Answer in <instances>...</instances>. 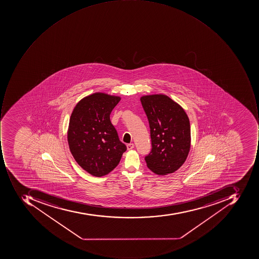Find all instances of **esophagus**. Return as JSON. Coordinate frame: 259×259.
<instances>
[{
    "label": "esophagus",
    "mask_w": 259,
    "mask_h": 259,
    "mask_svg": "<svg viewBox=\"0 0 259 259\" xmlns=\"http://www.w3.org/2000/svg\"><path fill=\"white\" fill-rule=\"evenodd\" d=\"M135 146H134L133 143L127 144V150H131V149H134Z\"/></svg>",
    "instance_id": "obj_1"
}]
</instances>
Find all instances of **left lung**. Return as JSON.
<instances>
[{"mask_svg":"<svg viewBox=\"0 0 259 259\" xmlns=\"http://www.w3.org/2000/svg\"><path fill=\"white\" fill-rule=\"evenodd\" d=\"M150 127L152 149L145 157L149 169L158 175L178 170L188 157L191 127L187 113L167 96L141 97Z\"/></svg>","mask_w":259,"mask_h":259,"instance_id":"8db88e82","label":"left lung"}]
</instances>
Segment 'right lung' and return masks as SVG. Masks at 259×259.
Listing matches in <instances>:
<instances>
[{"mask_svg":"<svg viewBox=\"0 0 259 259\" xmlns=\"http://www.w3.org/2000/svg\"><path fill=\"white\" fill-rule=\"evenodd\" d=\"M120 100L106 93H93L80 100L71 113L68 131L70 151L78 165L93 176L108 175L127 150L110 119Z\"/></svg>","mask_w":259,"mask_h":259,"instance_id":"1","label":"right lung"}]
</instances>
